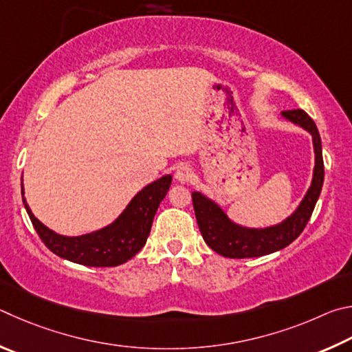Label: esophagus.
Returning a JSON list of instances; mask_svg holds the SVG:
<instances>
[{
  "instance_id": "esophagus-1",
  "label": "esophagus",
  "mask_w": 352,
  "mask_h": 352,
  "mask_svg": "<svg viewBox=\"0 0 352 352\" xmlns=\"http://www.w3.org/2000/svg\"><path fill=\"white\" fill-rule=\"evenodd\" d=\"M192 176H193V170H192V166H190L188 164H181L176 168V173H175L176 181L186 184V182H188L190 179H192Z\"/></svg>"
}]
</instances>
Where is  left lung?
<instances>
[{
    "label": "left lung",
    "instance_id": "obj_1",
    "mask_svg": "<svg viewBox=\"0 0 352 352\" xmlns=\"http://www.w3.org/2000/svg\"><path fill=\"white\" fill-rule=\"evenodd\" d=\"M283 116L312 134L314 150H316L312 184L292 217L267 229H245V227L233 224L226 217V213L204 195L198 192L192 193L196 221H198L202 238L208 248L226 258H254L285 249L305 230L314 207L317 204L324 179L322 139H320L317 125L303 109L283 111Z\"/></svg>",
    "mask_w": 352,
    "mask_h": 352
}]
</instances>
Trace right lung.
I'll use <instances>...</instances> for the list:
<instances>
[{
  "label": "right lung",
  "mask_w": 352,
  "mask_h": 352,
  "mask_svg": "<svg viewBox=\"0 0 352 352\" xmlns=\"http://www.w3.org/2000/svg\"><path fill=\"white\" fill-rule=\"evenodd\" d=\"M171 186V176L166 175L146 186L134 196L119 219L102 230L82 236H61L49 230L30 212L26 199L24 207L46 248L65 260L91 267H113L126 263L138 254L150 235L153 218L160 201ZM23 195V188H21Z\"/></svg>",
  "instance_id": "add662e5"
}]
</instances>
